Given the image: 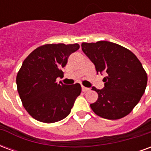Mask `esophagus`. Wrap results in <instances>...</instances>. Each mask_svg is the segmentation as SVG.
I'll list each match as a JSON object with an SVG mask.
<instances>
[{
  "mask_svg": "<svg viewBox=\"0 0 151 151\" xmlns=\"http://www.w3.org/2000/svg\"><path fill=\"white\" fill-rule=\"evenodd\" d=\"M82 90L83 92H86V91H88L89 90H90V88H87V87H85V86H82Z\"/></svg>",
  "mask_w": 151,
  "mask_h": 151,
  "instance_id": "1",
  "label": "esophagus"
}]
</instances>
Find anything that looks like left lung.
Masks as SVG:
<instances>
[{"mask_svg":"<svg viewBox=\"0 0 151 151\" xmlns=\"http://www.w3.org/2000/svg\"><path fill=\"white\" fill-rule=\"evenodd\" d=\"M82 49L95 65L96 72H105L104 88L92 87L98 93L91 104L97 116L118 120L133 111L145 92L147 74L142 63L130 50L108 41L82 43Z\"/></svg>","mask_w":151,"mask_h":151,"instance_id":"8db88e82","label":"left lung"}]
</instances>
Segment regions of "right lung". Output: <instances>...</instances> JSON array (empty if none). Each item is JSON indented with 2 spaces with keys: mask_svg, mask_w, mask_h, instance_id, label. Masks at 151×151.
<instances>
[{
  "mask_svg": "<svg viewBox=\"0 0 151 151\" xmlns=\"http://www.w3.org/2000/svg\"><path fill=\"white\" fill-rule=\"evenodd\" d=\"M78 43H48L35 49L24 60L16 78L24 108L35 120L54 123L65 118L82 92L79 83L64 85L56 78L63 73L69 55Z\"/></svg>",
  "mask_w": 151,
  "mask_h": 151,
  "instance_id": "add662e5",
  "label": "right lung"
}]
</instances>
